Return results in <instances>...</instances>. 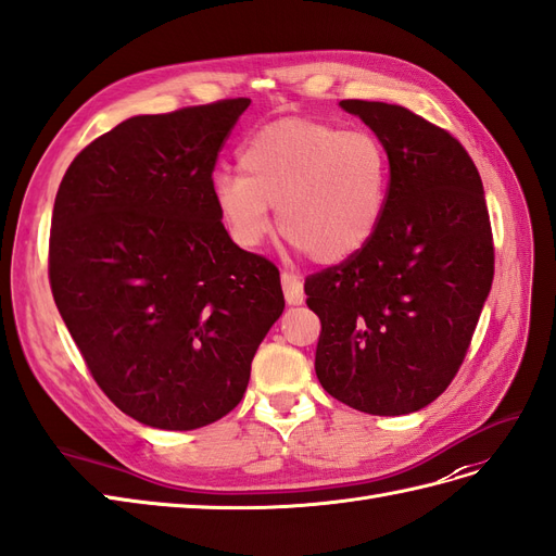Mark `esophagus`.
<instances>
[{"instance_id": "esophagus-1", "label": "esophagus", "mask_w": 556, "mask_h": 556, "mask_svg": "<svg viewBox=\"0 0 556 556\" xmlns=\"http://www.w3.org/2000/svg\"><path fill=\"white\" fill-rule=\"evenodd\" d=\"M281 289H283V298H287L289 305H301L303 303V298H305L303 279L298 275L287 273V269H283V273H281Z\"/></svg>"}]
</instances>
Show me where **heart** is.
<instances>
[{"label": "heart", "mask_w": 556, "mask_h": 556, "mask_svg": "<svg viewBox=\"0 0 556 556\" xmlns=\"http://www.w3.org/2000/svg\"><path fill=\"white\" fill-rule=\"evenodd\" d=\"M241 174L218 170L211 192L239 247L253 249L273 227L317 263L357 255L382 220L390 160L368 131L317 119H279L255 131L239 152Z\"/></svg>", "instance_id": "obj_1"}]
</instances>
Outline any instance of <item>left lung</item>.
Instances as JSON below:
<instances>
[{
	"instance_id": "8db88e82",
	"label": "left lung",
	"mask_w": 556,
	"mask_h": 556,
	"mask_svg": "<svg viewBox=\"0 0 556 556\" xmlns=\"http://www.w3.org/2000/svg\"><path fill=\"white\" fill-rule=\"evenodd\" d=\"M380 138L388 202L371 241L305 279L321 388L371 416L434 402L458 374L493 281L479 170L446 129L402 105L340 101Z\"/></svg>"
}]
</instances>
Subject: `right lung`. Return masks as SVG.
Wrapping results in <instances>:
<instances>
[{"instance_id": "obj_1", "label": "right lung", "mask_w": 556, "mask_h": 556, "mask_svg": "<svg viewBox=\"0 0 556 556\" xmlns=\"http://www.w3.org/2000/svg\"><path fill=\"white\" fill-rule=\"evenodd\" d=\"M249 98L131 117L67 166L49 283L108 400L160 430L220 420L281 309L279 269L239 249L211 182Z\"/></svg>"}]
</instances>
